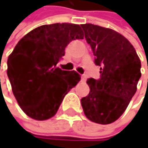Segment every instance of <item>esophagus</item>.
Returning <instances> with one entry per match:
<instances>
[{"instance_id": "obj_1", "label": "esophagus", "mask_w": 148, "mask_h": 148, "mask_svg": "<svg viewBox=\"0 0 148 148\" xmlns=\"http://www.w3.org/2000/svg\"><path fill=\"white\" fill-rule=\"evenodd\" d=\"M86 80H87V76L85 75H82V82H85Z\"/></svg>"}]
</instances>
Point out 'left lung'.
I'll return each instance as SVG.
<instances>
[{"label": "left lung", "instance_id": "1", "mask_svg": "<svg viewBox=\"0 0 148 148\" xmlns=\"http://www.w3.org/2000/svg\"><path fill=\"white\" fill-rule=\"evenodd\" d=\"M100 66V78H89L88 96L81 99L86 117L93 123L116 121L137 91L141 63L134 47L114 30L92 24L81 25Z\"/></svg>", "mask_w": 148, "mask_h": 148}]
</instances>
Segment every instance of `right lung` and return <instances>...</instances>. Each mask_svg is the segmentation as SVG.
Returning a JSON list of instances; mask_svg holds the SVG:
<instances>
[{"label": "right lung", "mask_w": 148, "mask_h": 148, "mask_svg": "<svg viewBox=\"0 0 148 148\" xmlns=\"http://www.w3.org/2000/svg\"><path fill=\"white\" fill-rule=\"evenodd\" d=\"M76 39H83L79 25H44L25 34L10 55L7 75L12 91L29 117L43 121L54 116L66 94L80 82L75 71L57 67L66 47Z\"/></svg>", "instance_id": "add662e5"}]
</instances>
